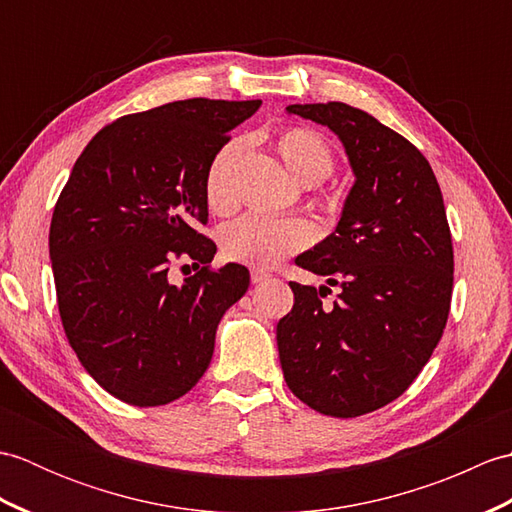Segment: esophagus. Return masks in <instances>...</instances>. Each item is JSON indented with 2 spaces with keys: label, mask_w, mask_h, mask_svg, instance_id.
Returning <instances> with one entry per match:
<instances>
[{
  "label": "esophagus",
  "mask_w": 512,
  "mask_h": 512,
  "mask_svg": "<svg viewBox=\"0 0 512 512\" xmlns=\"http://www.w3.org/2000/svg\"><path fill=\"white\" fill-rule=\"evenodd\" d=\"M270 277L273 275L266 273V270H253V273H250V281H253V284H264Z\"/></svg>",
  "instance_id": "1"
}]
</instances>
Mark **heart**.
<instances>
[{"instance_id":"b5f03b06","label":"heart","mask_w":512,"mask_h":512,"mask_svg":"<svg viewBox=\"0 0 512 512\" xmlns=\"http://www.w3.org/2000/svg\"><path fill=\"white\" fill-rule=\"evenodd\" d=\"M239 143L224 145L213 156L204 178V198L213 213L235 209L231 171L239 156ZM277 151L284 165L301 184H317L334 169V154L323 136L308 127H288L277 136ZM314 239V226L303 217H268L250 213L228 224L222 233V250L231 262L270 268L299 253Z\"/></svg>"}]
</instances>
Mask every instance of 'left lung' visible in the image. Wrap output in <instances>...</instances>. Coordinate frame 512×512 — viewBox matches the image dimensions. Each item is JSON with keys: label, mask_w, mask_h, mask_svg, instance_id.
<instances>
[{"label": "left lung", "mask_w": 512, "mask_h": 512, "mask_svg": "<svg viewBox=\"0 0 512 512\" xmlns=\"http://www.w3.org/2000/svg\"><path fill=\"white\" fill-rule=\"evenodd\" d=\"M286 112L330 127L356 180L336 231L295 259L328 286L290 281L279 361L301 402L356 418L396 400L442 339L453 292L447 211L427 158L374 116L336 101ZM330 285L340 295L323 304Z\"/></svg>", "instance_id": "8db88e82"}]
</instances>
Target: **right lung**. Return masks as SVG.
<instances>
[{
    "instance_id": "add662e5",
    "label": "right lung",
    "mask_w": 512,
    "mask_h": 512,
    "mask_svg": "<svg viewBox=\"0 0 512 512\" xmlns=\"http://www.w3.org/2000/svg\"><path fill=\"white\" fill-rule=\"evenodd\" d=\"M262 101H173L103 127L59 195L50 259L72 350L96 383L136 407L187 394L211 363L217 323L244 297V266L211 270L204 178L228 132ZM199 273L173 287L171 263Z\"/></svg>"
}]
</instances>
